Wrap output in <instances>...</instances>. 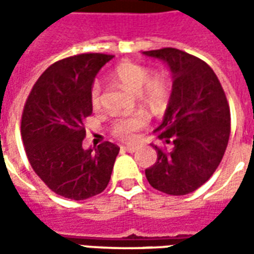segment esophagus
<instances>
[{
    "label": "esophagus",
    "instance_id": "esophagus-1",
    "mask_svg": "<svg viewBox=\"0 0 254 254\" xmlns=\"http://www.w3.org/2000/svg\"><path fill=\"white\" fill-rule=\"evenodd\" d=\"M122 149H124V151H127V152H134V151L137 149V147H136V145H124Z\"/></svg>",
    "mask_w": 254,
    "mask_h": 254
}]
</instances>
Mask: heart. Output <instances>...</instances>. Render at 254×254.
<instances>
[{
    "instance_id": "heart-1",
    "label": "heart",
    "mask_w": 254,
    "mask_h": 254,
    "mask_svg": "<svg viewBox=\"0 0 254 254\" xmlns=\"http://www.w3.org/2000/svg\"><path fill=\"white\" fill-rule=\"evenodd\" d=\"M113 77L116 78L124 88H127L133 94H138V98L149 110H162L169 100V95H170L169 81L159 74L151 76L148 69L138 64L129 63V61L121 63L114 67ZM89 99H91V105L94 107L99 106L100 85L98 81H95L91 85ZM143 125L144 118L141 116L125 117V118H118L113 122L111 130L117 137L130 138L133 133L138 130Z\"/></svg>"
}]
</instances>
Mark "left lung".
<instances>
[{"mask_svg":"<svg viewBox=\"0 0 254 254\" xmlns=\"http://www.w3.org/2000/svg\"><path fill=\"white\" fill-rule=\"evenodd\" d=\"M167 64L173 74L169 105L154 133L170 145L145 170L149 185L184 196L204 185L218 169L230 137V107L216 74L200 58L166 47L143 52Z\"/></svg>","mask_w":254,"mask_h":254,"instance_id":"1","label":"left lung"}]
</instances>
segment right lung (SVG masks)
<instances>
[{
	"label": "right lung",
	"instance_id": "add662e5",
	"mask_svg": "<svg viewBox=\"0 0 254 254\" xmlns=\"http://www.w3.org/2000/svg\"><path fill=\"white\" fill-rule=\"evenodd\" d=\"M107 54L64 58L42 73L25 102L21 137L42 181L58 196L85 200L105 190L120 148L110 141L84 149L91 85Z\"/></svg>",
	"mask_w": 254,
	"mask_h": 254
}]
</instances>
